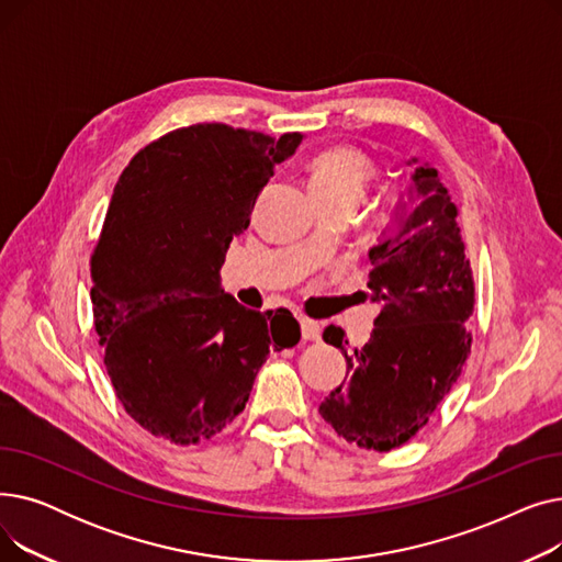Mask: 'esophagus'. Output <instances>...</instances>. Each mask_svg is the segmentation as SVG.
Returning a JSON list of instances; mask_svg holds the SVG:
<instances>
[{"mask_svg":"<svg viewBox=\"0 0 562 562\" xmlns=\"http://www.w3.org/2000/svg\"><path fill=\"white\" fill-rule=\"evenodd\" d=\"M301 333H303V339H307V341H318L321 339V326L316 321L305 318V316H301Z\"/></svg>","mask_w":562,"mask_h":562,"instance_id":"obj_1","label":"esophagus"}]
</instances>
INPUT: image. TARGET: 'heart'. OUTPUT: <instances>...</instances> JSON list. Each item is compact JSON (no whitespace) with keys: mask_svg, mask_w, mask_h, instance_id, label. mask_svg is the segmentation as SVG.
<instances>
[{"mask_svg":"<svg viewBox=\"0 0 562 562\" xmlns=\"http://www.w3.org/2000/svg\"><path fill=\"white\" fill-rule=\"evenodd\" d=\"M373 177L375 164L348 145L323 150L310 166V187L316 198H352L358 202Z\"/></svg>","mask_w":562,"mask_h":562,"instance_id":"obj_1","label":"heart"}]
</instances>
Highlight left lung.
I'll list each match as a JSON object with an SVG mask.
<instances>
[{"label":"left lung","instance_id":"obj_1","mask_svg":"<svg viewBox=\"0 0 562 562\" xmlns=\"http://www.w3.org/2000/svg\"><path fill=\"white\" fill-rule=\"evenodd\" d=\"M407 193L394 225L369 250L364 296L380 303L371 339L348 352L341 328L323 330V339L341 348L348 378L318 405L321 417L350 445L380 453L428 424L471 350L474 276L458 206L428 164L415 166Z\"/></svg>","mask_w":562,"mask_h":562}]
</instances>
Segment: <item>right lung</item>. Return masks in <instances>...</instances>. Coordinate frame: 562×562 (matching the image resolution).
<instances>
[{"label": "right lung", "instance_id": "obj_1", "mask_svg": "<svg viewBox=\"0 0 562 562\" xmlns=\"http://www.w3.org/2000/svg\"><path fill=\"white\" fill-rule=\"evenodd\" d=\"M303 134L204 123L145 145L117 180L91 257L104 367L127 415L198 445L244 412L259 367L296 346L289 310L255 312L221 289L234 236Z\"/></svg>", "mask_w": 562, "mask_h": 562}]
</instances>
